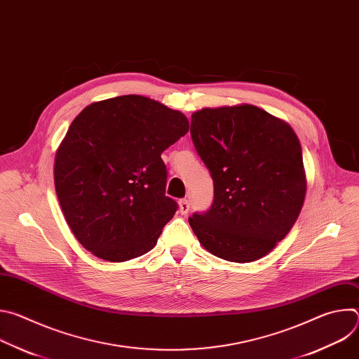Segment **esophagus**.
<instances>
[{"mask_svg": "<svg viewBox=\"0 0 359 359\" xmlns=\"http://www.w3.org/2000/svg\"><path fill=\"white\" fill-rule=\"evenodd\" d=\"M189 210H190V203H189V200H187V198H182V200L179 201V212H180V215H182V216H186V215L189 213Z\"/></svg>", "mask_w": 359, "mask_h": 359, "instance_id": "esophagus-1", "label": "esophagus"}]
</instances>
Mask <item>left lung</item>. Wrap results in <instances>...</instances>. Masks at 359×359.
<instances>
[{
    "mask_svg": "<svg viewBox=\"0 0 359 359\" xmlns=\"http://www.w3.org/2000/svg\"><path fill=\"white\" fill-rule=\"evenodd\" d=\"M190 133L215 183L212 209L189 217L193 233L223 260L263 259L290 233L305 200L298 136L250 104L201 108L191 115Z\"/></svg>",
    "mask_w": 359,
    "mask_h": 359,
    "instance_id": "8db88e82",
    "label": "left lung"
}]
</instances>
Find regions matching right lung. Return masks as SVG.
I'll list each match as a JSON object with an SVG mask.
<instances>
[{
  "label": "right lung",
  "instance_id": "1",
  "mask_svg": "<svg viewBox=\"0 0 359 359\" xmlns=\"http://www.w3.org/2000/svg\"><path fill=\"white\" fill-rule=\"evenodd\" d=\"M189 132L187 118L161 102L123 95L92 102L55 153L64 217L96 257L128 262L156 245L177 204L165 196L162 153Z\"/></svg>",
  "mask_w": 359,
  "mask_h": 359
}]
</instances>
